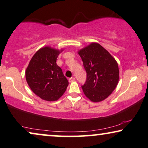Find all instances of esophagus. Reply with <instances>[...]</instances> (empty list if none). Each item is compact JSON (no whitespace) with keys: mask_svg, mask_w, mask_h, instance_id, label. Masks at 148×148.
Segmentation results:
<instances>
[{"mask_svg":"<svg viewBox=\"0 0 148 148\" xmlns=\"http://www.w3.org/2000/svg\"><path fill=\"white\" fill-rule=\"evenodd\" d=\"M74 80H75V78L74 77H71L69 78V82H70V83H72V82L74 81Z\"/></svg>","mask_w":148,"mask_h":148,"instance_id":"1","label":"esophagus"}]
</instances>
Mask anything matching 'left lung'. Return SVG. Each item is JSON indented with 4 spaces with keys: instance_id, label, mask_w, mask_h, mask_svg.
<instances>
[{
    "instance_id": "8db88e82",
    "label": "left lung",
    "mask_w": 148,
    "mask_h": 148,
    "mask_svg": "<svg viewBox=\"0 0 148 148\" xmlns=\"http://www.w3.org/2000/svg\"><path fill=\"white\" fill-rule=\"evenodd\" d=\"M87 72L82 86L84 93L93 102L111 95L119 81L118 64L111 54L98 43H91L78 51Z\"/></svg>"
}]
</instances>
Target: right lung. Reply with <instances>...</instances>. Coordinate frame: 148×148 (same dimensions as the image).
<instances>
[{"instance_id":"1","label":"right lung","mask_w":148,"mask_h":148,"mask_svg":"<svg viewBox=\"0 0 148 148\" xmlns=\"http://www.w3.org/2000/svg\"><path fill=\"white\" fill-rule=\"evenodd\" d=\"M63 50L45 46L37 50L26 70V80L33 92L42 100L56 101L63 96L68 80L57 64Z\"/></svg>"}]
</instances>
